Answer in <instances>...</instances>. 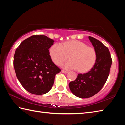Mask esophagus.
<instances>
[{
	"mask_svg": "<svg viewBox=\"0 0 125 125\" xmlns=\"http://www.w3.org/2000/svg\"><path fill=\"white\" fill-rule=\"evenodd\" d=\"M62 73H65V74H66V73H67L68 72L67 71H64V70H62Z\"/></svg>",
	"mask_w": 125,
	"mask_h": 125,
	"instance_id": "34e87169",
	"label": "esophagus"
}]
</instances>
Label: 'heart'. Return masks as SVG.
I'll return each instance as SVG.
<instances>
[{
	"instance_id": "obj_1",
	"label": "heart",
	"mask_w": 125,
	"mask_h": 125,
	"mask_svg": "<svg viewBox=\"0 0 125 125\" xmlns=\"http://www.w3.org/2000/svg\"><path fill=\"white\" fill-rule=\"evenodd\" d=\"M51 58L55 64L60 65L69 56L71 60L63 63L66 69H78L80 72H86L92 68L96 60V52L94 48L87 46L78 40L64 42L63 45L55 43L50 48Z\"/></svg>"
}]
</instances>
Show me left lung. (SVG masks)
<instances>
[{
  "label": "left lung",
  "instance_id": "obj_1",
  "mask_svg": "<svg viewBox=\"0 0 125 125\" xmlns=\"http://www.w3.org/2000/svg\"><path fill=\"white\" fill-rule=\"evenodd\" d=\"M88 37L96 51V62L88 73L79 74L75 80L69 83L71 92L80 98H90L102 89L109 75L112 64L108 48L99 40L91 36Z\"/></svg>",
  "mask_w": 125,
  "mask_h": 125
}]
</instances>
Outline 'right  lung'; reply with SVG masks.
I'll return each mask as SVG.
<instances>
[{
    "instance_id": "right-lung-1",
    "label": "right lung",
    "mask_w": 125,
    "mask_h": 125,
    "mask_svg": "<svg viewBox=\"0 0 125 125\" xmlns=\"http://www.w3.org/2000/svg\"><path fill=\"white\" fill-rule=\"evenodd\" d=\"M54 42L45 35H33L16 48L14 56L16 77L29 93L40 95L49 92L55 75L61 71L50 55Z\"/></svg>"
}]
</instances>
